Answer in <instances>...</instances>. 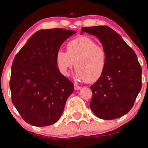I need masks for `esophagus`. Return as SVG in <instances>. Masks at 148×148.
I'll return each instance as SVG.
<instances>
[{
	"mask_svg": "<svg viewBox=\"0 0 148 148\" xmlns=\"http://www.w3.org/2000/svg\"><path fill=\"white\" fill-rule=\"evenodd\" d=\"M74 90H80V89L81 88V87H80L79 85H76V84H74Z\"/></svg>",
	"mask_w": 148,
	"mask_h": 148,
	"instance_id": "34e87169",
	"label": "esophagus"
}]
</instances>
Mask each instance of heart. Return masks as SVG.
Wrapping results in <instances>:
<instances>
[{
    "label": "heart",
    "mask_w": 148,
    "mask_h": 148,
    "mask_svg": "<svg viewBox=\"0 0 148 148\" xmlns=\"http://www.w3.org/2000/svg\"><path fill=\"white\" fill-rule=\"evenodd\" d=\"M56 62L63 75H68L69 70L75 66L77 79L94 83L104 73L107 54L104 48L98 45L93 39L83 36L67 42V52L57 51Z\"/></svg>",
    "instance_id": "b5f03b06"
}]
</instances>
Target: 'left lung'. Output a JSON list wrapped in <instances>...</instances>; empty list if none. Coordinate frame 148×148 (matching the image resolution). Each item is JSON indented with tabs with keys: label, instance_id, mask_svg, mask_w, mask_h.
<instances>
[{
	"label": "left lung",
	"instance_id": "left-lung-1",
	"mask_svg": "<svg viewBox=\"0 0 148 148\" xmlns=\"http://www.w3.org/2000/svg\"><path fill=\"white\" fill-rule=\"evenodd\" d=\"M83 32L97 36L107 54L104 73L90 86L92 111L105 120L121 117L132 109L141 89L142 69L136 55L110 27H85Z\"/></svg>",
	"mask_w": 148,
	"mask_h": 148
}]
</instances>
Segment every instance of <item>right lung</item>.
I'll use <instances>...</instances> for the list:
<instances>
[{
    "label": "right lung",
    "mask_w": 148,
    "mask_h": 148,
    "mask_svg": "<svg viewBox=\"0 0 148 148\" xmlns=\"http://www.w3.org/2000/svg\"><path fill=\"white\" fill-rule=\"evenodd\" d=\"M75 33L62 28L39 30L14 58L10 82L12 101L30 125H51L63 114L74 84L60 72L56 54Z\"/></svg>",
    "instance_id": "obj_1"
}]
</instances>
